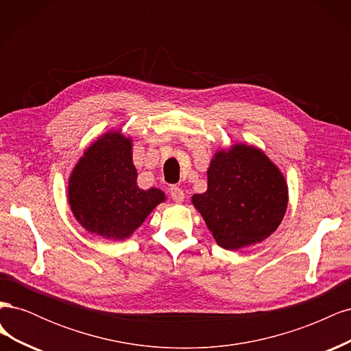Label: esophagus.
<instances>
[{"label": "esophagus", "instance_id": "34e87169", "mask_svg": "<svg viewBox=\"0 0 351 351\" xmlns=\"http://www.w3.org/2000/svg\"><path fill=\"white\" fill-rule=\"evenodd\" d=\"M169 193H171V197H173V200L174 202H183L184 200V192L180 187H177V186H173L171 189H169Z\"/></svg>", "mask_w": 351, "mask_h": 351}]
</instances>
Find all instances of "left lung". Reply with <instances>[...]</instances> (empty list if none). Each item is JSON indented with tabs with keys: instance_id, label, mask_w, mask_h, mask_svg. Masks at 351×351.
Returning a JSON list of instances; mask_svg holds the SVG:
<instances>
[{
	"instance_id": "8db88e82",
	"label": "left lung",
	"mask_w": 351,
	"mask_h": 351,
	"mask_svg": "<svg viewBox=\"0 0 351 351\" xmlns=\"http://www.w3.org/2000/svg\"><path fill=\"white\" fill-rule=\"evenodd\" d=\"M208 189L192 196L219 247L239 250L268 239L289 205L281 169L259 147L236 143L210 159Z\"/></svg>"
}]
</instances>
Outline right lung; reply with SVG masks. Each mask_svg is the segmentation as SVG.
<instances>
[{
  "instance_id": "1",
  "label": "right lung",
  "mask_w": 351,
  "mask_h": 351,
  "mask_svg": "<svg viewBox=\"0 0 351 351\" xmlns=\"http://www.w3.org/2000/svg\"><path fill=\"white\" fill-rule=\"evenodd\" d=\"M67 197L84 230L115 241L132 237L167 199L156 187L137 186L133 141L121 130L105 132L89 145L70 173Z\"/></svg>"
}]
</instances>
